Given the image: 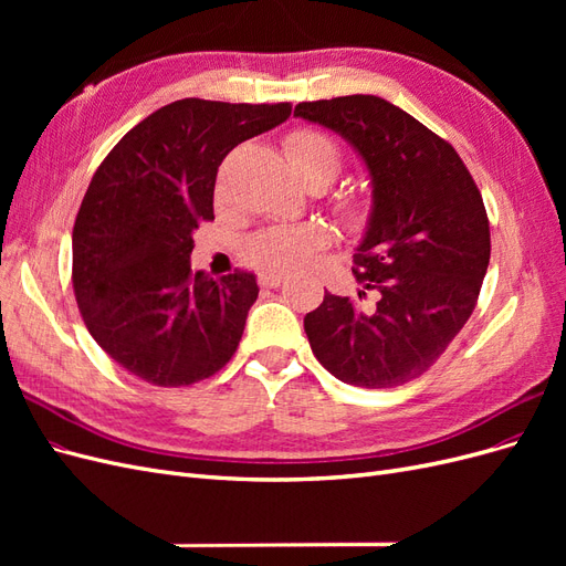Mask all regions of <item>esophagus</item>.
Here are the masks:
<instances>
[{"label": "esophagus", "instance_id": "34e87169", "mask_svg": "<svg viewBox=\"0 0 566 566\" xmlns=\"http://www.w3.org/2000/svg\"><path fill=\"white\" fill-rule=\"evenodd\" d=\"M256 283H260L262 287H279V285L285 283V276H283V273H260Z\"/></svg>", "mask_w": 566, "mask_h": 566}]
</instances>
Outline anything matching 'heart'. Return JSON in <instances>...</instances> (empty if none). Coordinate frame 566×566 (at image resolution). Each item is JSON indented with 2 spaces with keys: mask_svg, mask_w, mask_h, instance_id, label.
Instances as JSON below:
<instances>
[{
  "mask_svg": "<svg viewBox=\"0 0 566 566\" xmlns=\"http://www.w3.org/2000/svg\"><path fill=\"white\" fill-rule=\"evenodd\" d=\"M285 156L300 181L312 177L333 181L342 165V150L333 136L310 127L285 136ZM370 210L373 202L366 193H349L339 200V214L354 227L366 224ZM328 241L331 235L318 221L269 227L243 243V260L262 273H293L310 266Z\"/></svg>",
  "mask_w": 566,
  "mask_h": 566,
  "instance_id": "obj_1",
  "label": "heart"
}]
</instances>
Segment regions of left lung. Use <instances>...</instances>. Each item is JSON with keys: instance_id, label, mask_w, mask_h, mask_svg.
Here are the masks:
<instances>
[{"instance_id": "left-lung-1", "label": "left lung", "mask_w": 566, "mask_h": 566, "mask_svg": "<svg viewBox=\"0 0 566 566\" xmlns=\"http://www.w3.org/2000/svg\"><path fill=\"white\" fill-rule=\"evenodd\" d=\"M295 115L345 136L373 184L352 271L378 302L364 310L325 293L304 316L312 352L347 385H406L437 364L476 306L491 256L482 193L447 139L380 96L304 101Z\"/></svg>"}]
</instances>
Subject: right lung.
Segmentation results:
<instances>
[{"label":"right lung","mask_w":566,"mask_h":566,"mask_svg":"<svg viewBox=\"0 0 566 566\" xmlns=\"http://www.w3.org/2000/svg\"><path fill=\"white\" fill-rule=\"evenodd\" d=\"M290 111L181 98L98 165L73 229V290L96 345L136 378L186 387L231 361L260 287L248 271L193 273V231L214 219L221 160Z\"/></svg>","instance_id":"right-lung-1"}]
</instances>
